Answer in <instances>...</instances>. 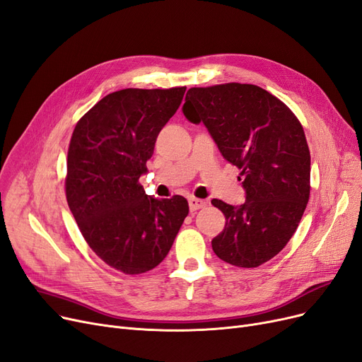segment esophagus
<instances>
[{"instance_id": "34e87169", "label": "esophagus", "mask_w": 362, "mask_h": 362, "mask_svg": "<svg viewBox=\"0 0 362 362\" xmlns=\"http://www.w3.org/2000/svg\"><path fill=\"white\" fill-rule=\"evenodd\" d=\"M189 206H190V211L194 212L197 209H202L206 206V202L202 200V199H196V197H190L189 199Z\"/></svg>"}]
</instances>
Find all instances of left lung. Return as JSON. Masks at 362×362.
Segmentation results:
<instances>
[{"instance_id": "1", "label": "left lung", "mask_w": 362, "mask_h": 362, "mask_svg": "<svg viewBox=\"0 0 362 362\" xmlns=\"http://www.w3.org/2000/svg\"><path fill=\"white\" fill-rule=\"evenodd\" d=\"M182 112L204 123L226 160L242 169L245 204L212 199L226 215L212 250L228 264L258 267L285 248L309 202L305 131L290 108L254 84L192 88Z\"/></svg>"}]
</instances>
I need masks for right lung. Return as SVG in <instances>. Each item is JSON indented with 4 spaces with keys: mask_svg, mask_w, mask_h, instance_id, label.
I'll return each mask as SVG.
<instances>
[{
    "mask_svg": "<svg viewBox=\"0 0 362 362\" xmlns=\"http://www.w3.org/2000/svg\"><path fill=\"white\" fill-rule=\"evenodd\" d=\"M185 88L123 89L86 112L69 142L66 200L83 238L104 262L126 274L160 264L189 215L182 196L146 194L157 135L181 105Z\"/></svg>",
    "mask_w": 362,
    "mask_h": 362,
    "instance_id": "add662e5",
    "label": "right lung"
}]
</instances>
